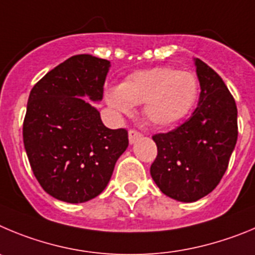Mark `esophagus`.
<instances>
[{
	"mask_svg": "<svg viewBox=\"0 0 255 255\" xmlns=\"http://www.w3.org/2000/svg\"><path fill=\"white\" fill-rule=\"evenodd\" d=\"M141 136L142 134L139 132H137V130L134 129H130L129 132H128V139H129V143L133 144L134 142H136V139H138Z\"/></svg>",
	"mask_w": 255,
	"mask_h": 255,
	"instance_id": "esophagus-1",
	"label": "esophagus"
}]
</instances>
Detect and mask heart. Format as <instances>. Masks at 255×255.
Returning <instances> with one entry per match:
<instances>
[{"instance_id": "obj_1", "label": "heart", "mask_w": 255, "mask_h": 255, "mask_svg": "<svg viewBox=\"0 0 255 255\" xmlns=\"http://www.w3.org/2000/svg\"><path fill=\"white\" fill-rule=\"evenodd\" d=\"M198 81L189 71L155 67L133 72L118 89L107 93L108 105L119 114H129L133 105L143 104V117L155 127L180 122L193 108Z\"/></svg>"}]
</instances>
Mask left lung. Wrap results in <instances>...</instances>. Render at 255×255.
I'll return each instance as SVG.
<instances>
[{
  "mask_svg": "<svg viewBox=\"0 0 255 255\" xmlns=\"http://www.w3.org/2000/svg\"><path fill=\"white\" fill-rule=\"evenodd\" d=\"M201 94L196 111L176 129L152 137L157 156L150 167L165 196L196 202L211 193L228 169L238 139V109L225 82L193 58Z\"/></svg>",
  "mask_w": 255,
  "mask_h": 255,
  "instance_id": "1",
  "label": "left lung"
}]
</instances>
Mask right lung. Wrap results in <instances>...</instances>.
Instances as JSON below:
<instances>
[{"label": "right lung", "instance_id": "1", "mask_svg": "<svg viewBox=\"0 0 255 255\" xmlns=\"http://www.w3.org/2000/svg\"><path fill=\"white\" fill-rule=\"evenodd\" d=\"M109 68L107 59L77 54L30 91L22 126L25 151L39 184L58 201L84 203L99 196L128 147L127 130L105 127L88 102H102Z\"/></svg>", "mask_w": 255, "mask_h": 255}]
</instances>
